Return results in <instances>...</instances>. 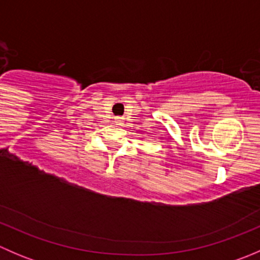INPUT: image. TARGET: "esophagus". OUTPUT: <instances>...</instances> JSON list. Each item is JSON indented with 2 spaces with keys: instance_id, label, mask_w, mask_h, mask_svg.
<instances>
[{
  "instance_id": "1",
  "label": "esophagus",
  "mask_w": 260,
  "mask_h": 260,
  "mask_svg": "<svg viewBox=\"0 0 260 260\" xmlns=\"http://www.w3.org/2000/svg\"><path fill=\"white\" fill-rule=\"evenodd\" d=\"M114 123H115V124H117V125H120V124H122V118L117 117V118H115V119H114Z\"/></svg>"
}]
</instances>
